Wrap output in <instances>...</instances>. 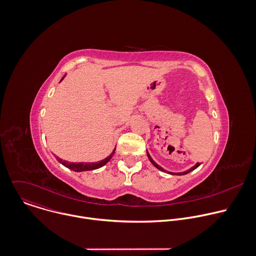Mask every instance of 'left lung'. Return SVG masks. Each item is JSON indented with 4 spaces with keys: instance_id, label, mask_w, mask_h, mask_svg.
<instances>
[{
    "instance_id": "8db88e82",
    "label": "left lung",
    "mask_w": 256,
    "mask_h": 256,
    "mask_svg": "<svg viewBox=\"0 0 256 256\" xmlns=\"http://www.w3.org/2000/svg\"><path fill=\"white\" fill-rule=\"evenodd\" d=\"M148 158H150V162H152V164H154V166H156V168H158V170H162V172H166V170H164V168H162V166H158V164H156V162H154V160H152V156H150V154H148ZM200 166V162H198V164H196V166H192V168H190V170H186V172H178V174H174V172H168V174H176V176H184V174H188V172H192V170H196V168H198V166Z\"/></svg>"
}]
</instances>
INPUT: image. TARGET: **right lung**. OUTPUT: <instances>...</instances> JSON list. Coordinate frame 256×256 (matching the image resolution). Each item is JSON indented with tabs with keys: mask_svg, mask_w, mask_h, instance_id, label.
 Returning a JSON list of instances; mask_svg holds the SVG:
<instances>
[{
	"mask_svg": "<svg viewBox=\"0 0 256 256\" xmlns=\"http://www.w3.org/2000/svg\"><path fill=\"white\" fill-rule=\"evenodd\" d=\"M62 78L60 80V82L62 80ZM114 152H116V148L112 150V152L106 158H104V160H102L100 162H68L66 160L58 158V156H56V158L58 160V162H60L66 168H70V170H72L74 172H86V170H96V168H100L104 166L112 158Z\"/></svg>",
	"mask_w": 256,
	"mask_h": 256,
	"instance_id": "obj_1",
	"label": "right lung"
}]
</instances>
